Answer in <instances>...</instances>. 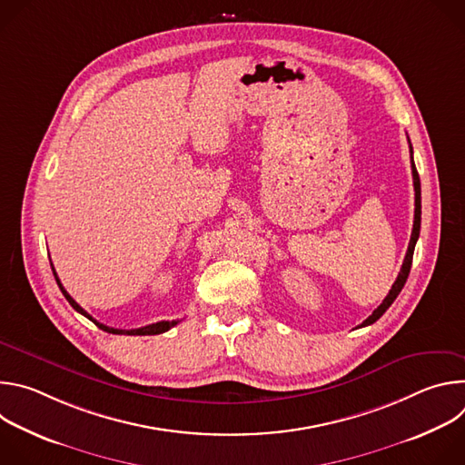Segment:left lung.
<instances>
[{"mask_svg": "<svg viewBox=\"0 0 465 465\" xmlns=\"http://www.w3.org/2000/svg\"><path fill=\"white\" fill-rule=\"evenodd\" d=\"M411 143V140H409ZM411 165H412V178H414V191H416V210H414V228H412V235H411V242H409V250H407V255H405V261H403V267H401V272L400 276H397L395 283L391 285L388 296L382 300V303L362 322V325H370L373 322H377L384 312L386 309L393 303V300L397 298V294L401 292V289L405 287L407 283V278L411 274V267H412V255H414V248H416V241L420 237V228H421V183H420V174L416 171V163H414V158H412V145H411Z\"/></svg>", "mask_w": 465, "mask_h": 465, "instance_id": "obj_1", "label": "left lung"}]
</instances>
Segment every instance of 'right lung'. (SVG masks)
Returning <instances> with one entry per match:
<instances>
[{
    "label": "right lung",
    "mask_w": 465,
    "mask_h": 465,
    "mask_svg": "<svg viewBox=\"0 0 465 465\" xmlns=\"http://www.w3.org/2000/svg\"><path fill=\"white\" fill-rule=\"evenodd\" d=\"M51 269H53V264H51ZM53 274H54V280H56V283H58V287H60V291H62V294H64V298L70 302V305L77 311V312H81L83 316H86L88 320H92L99 329H103V331H106V333H112V335H138V337H145V335H160V333H165V331H169L171 327H174L178 322L176 320H173V322H167V320H162V322H156V323H151V325H145V327H138V329H114V327H108V325H104V323H99L97 320H94L70 294H68V291H65L64 287H62V283H60V280H58V276H56V272H54V269H53Z\"/></svg>",
    "instance_id": "add662e5"
}]
</instances>
